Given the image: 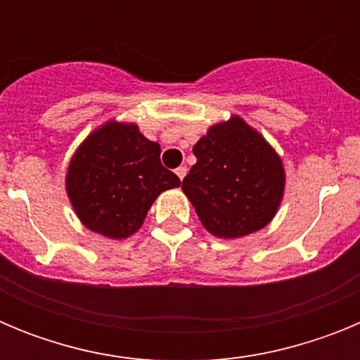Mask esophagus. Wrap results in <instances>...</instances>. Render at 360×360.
Segmentation results:
<instances>
[{
	"label": "esophagus",
	"mask_w": 360,
	"mask_h": 360,
	"mask_svg": "<svg viewBox=\"0 0 360 360\" xmlns=\"http://www.w3.org/2000/svg\"><path fill=\"white\" fill-rule=\"evenodd\" d=\"M174 173H176V176L180 178V180H184V176L187 174V167L186 165H180V167H176V169H174Z\"/></svg>",
	"instance_id": "esophagus-1"
}]
</instances>
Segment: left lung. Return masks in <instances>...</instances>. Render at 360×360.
<instances>
[{"label":"left lung","instance_id":"obj_1","mask_svg":"<svg viewBox=\"0 0 360 360\" xmlns=\"http://www.w3.org/2000/svg\"><path fill=\"white\" fill-rule=\"evenodd\" d=\"M196 164L182 189L203 227L218 238H241L278 212L285 169L278 153L240 117L209 128L193 148Z\"/></svg>","mask_w":360,"mask_h":360}]
</instances>
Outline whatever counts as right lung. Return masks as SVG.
Returning <instances> with one entry per match:
<instances>
[{
	"label": "right lung",
	"mask_w": 360,
	"mask_h": 360,
	"mask_svg": "<svg viewBox=\"0 0 360 360\" xmlns=\"http://www.w3.org/2000/svg\"><path fill=\"white\" fill-rule=\"evenodd\" d=\"M178 186L180 178L162 165L160 146L148 141L136 124L115 120L79 146L66 173L75 214L111 240L139 231L157 196Z\"/></svg>",
	"instance_id": "1"
}]
</instances>
